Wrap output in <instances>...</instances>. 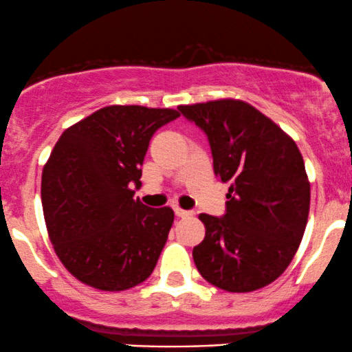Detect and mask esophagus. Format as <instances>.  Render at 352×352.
<instances>
[{
	"label": "esophagus",
	"mask_w": 352,
	"mask_h": 352,
	"mask_svg": "<svg viewBox=\"0 0 352 352\" xmlns=\"http://www.w3.org/2000/svg\"><path fill=\"white\" fill-rule=\"evenodd\" d=\"M175 214L179 216V218H186V216H191V211H186V209H181L179 206H175Z\"/></svg>",
	"instance_id": "obj_1"
}]
</instances>
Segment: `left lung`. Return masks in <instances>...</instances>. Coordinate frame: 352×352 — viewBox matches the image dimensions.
I'll use <instances>...</instances> for the list:
<instances>
[{
  "mask_svg": "<svg viewBox=\"0 0 352 352\" xmlns=\"http://www.w3.org/2000/svg\"><path fill=\"white\" fill-rule=\"evenodd\" d=\"M177 109L206 133L214 175L231 183L226 214H199L206 236L192 250L197 271L229 293L261 289L286 271L306 229L311 186L301 153L293 138L244 101Z\"/></svg>",
  "mask_w": 352,
  "mask_h": 352,
  "instance_id": "8db88e82",
  "label": "left lung"
}]
</instances>
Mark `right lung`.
Masks as SVG:
<instances>
[{
	"instance_id": "1",
	"label": "right lung",
	"mask_w": 352,
	"mask_h": 352,
	"mask_svg": "<svg viewBox=\"0 0 352 352\" xmlns=\"http://www.w3.org/2000/svg\"><path fill=\"white\" fill-rule=\"evenodd\" d=\"M176 109L106 106L66 129L41 177L46 228L78 281L124 291L155 270L175 221L171 208L134 199L149 141Z\"/></svg>"
}]
</instances>
